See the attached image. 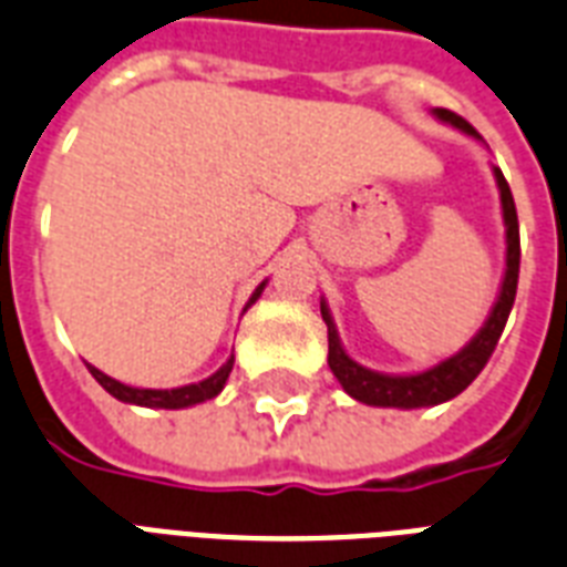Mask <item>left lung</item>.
Here are the masks:
<instances>
[{
    "label": "left lung",
    "instance_id": "8db88e82",
    "mask_svg": "<svg viewBox=\"0 0 567 567\" xmlns=\"http://www.w3.org/2000/svg\"><path fill=\"white\" fill-rule=\"evenodd\" d=\"M431 115L449 127L461 130L470 140L482 142V136L466 124L461 115L449 110H431ZM494 181L499 189V207H503V226H505V270L503 282H499V293H496L494 306L487 312L485 323L478 327L473 339L466 341L464 348L446 360H440L437 365L422 371H410V374H389V371L365 369L362 362H357L351 353L344 351V344L339 339L336 321L327 300H321V315L327 323V339H330V362L332 374L341 383V389L351 399L369 404V408H395V410H416V408H437L443 401H452L461 395L475 378L478 371L485 369V362L491 360L496 341L503 336V327L508 321V312L514 306V293H517V274H520V235H517V210H514L512 189L505 184L503 172L496 166Z\"/></svg>",
    "mask_w": 567,
    "mask_h": 567
}]
</instances>
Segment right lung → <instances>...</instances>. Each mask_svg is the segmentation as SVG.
I'll return each mask as SVG.
<instances>
[{"label": "right lung", "mask_w": 567, "mask_h": 567, "mask_svg": "<svg viewBox=\"0 0 567 567\" xmlns=\"http://www.w3.org/2000/svg\"><path fill=\"white\" fill-rule=\"evenodd\" d=\"M265 288H267V279L255 288L249 302H246V309L261 297ZM231 369H235V353H231V357H228V360L223 362L214 374H210V378L198 380V383H187V386H175V389H140V386H127V383H121V380L110 378V374H103L101 369H94L92 362H89L92 378L97 380L106 392H110L112 399L124 401V404H136V408H151V410H187L216 399V395L226 389V380L228 374H231Z\"/></svg>", "instance_id": "right-lung-1"}]
</instances>
